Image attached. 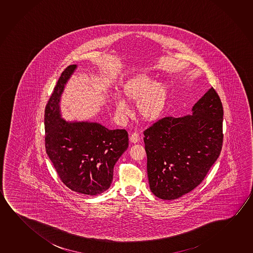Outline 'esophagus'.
<instances>
[{"mask_svg":"<svg viewBox=\"0 0 253 253\" xmlns=\"http://www.w3.org/2000/svg\"><path fill=\"white\" fill-rule=\"evenodd\" d=\"M140 139V137H139V135H138V133L133 132L130 136H129V141L133 143V144H136L137 143L138 141Z\"/></svg>","mask_w":253,"mask_h":253,"instance_id":"1","label":"esophagus"}]
</instances>
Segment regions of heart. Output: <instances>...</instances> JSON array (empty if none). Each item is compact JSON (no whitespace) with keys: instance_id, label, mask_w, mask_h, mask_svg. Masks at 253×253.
<instances>
[{"instance_id":"1","label":"heart","mask_w":253,"mask_h":253,"mask_svg":"<svg viewBox=\"0 0 253 253\" xmlns=\"http://www.w3.org/2000/svg\"><path fill=\"white\" fill-rule=\"evenodd\" d=\"M123 92L128 101H137V110L141 117L148 121L156 120L167 105L168 86L165 82H156L155 78L146 73L132 76L125 82ZM118 112L125 115L128 110L124 99L116 101Z\"/></svg>"}]
</instances>
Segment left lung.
<instances>
[{
	"mask_svg": "<svg viewBox=\"0 0 253 253\" xmlns=\"http://www.w3.org/2000/svg\"><path fill=\"white\" fill-rule=\"evenodd\" d=\"M222 101L211 87L192 115L165 117L144 130L150 189L163 200H176L202 182L222 146Z\"/></svg>",
	"mask_w": 253,
	"mask_h": 253,
	"instance_id": "1",
	"label": "left lung"
}]
</instances>
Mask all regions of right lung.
<instances>
[{
	"mask_svg": "<svg viewBox=\"0 0 253 253\" xmlns=\"http://www.w3.org/2000/svg\"><path fill=\"white\" fill-rule=\"evenodd\" d=\"M77 67L64 70L45 107V149L66 187L82 195H101L110 187L114 167L128 148V132L96 122L63 118L61 95Z\"/></svg>",
	"mask_w": 253,
	"mask_h": 253,
	"instance_id": "1",
	"label": "right lung"
}]
</instances>
